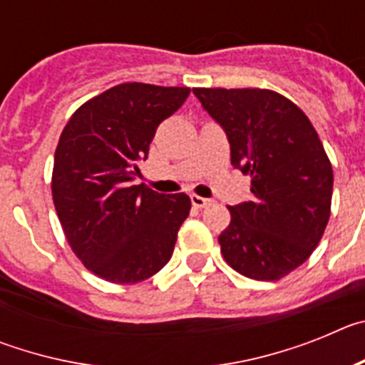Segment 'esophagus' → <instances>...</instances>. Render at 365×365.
<instances>
[{"label": "esophagus", "instance_id": "obj_1", "mask_svg": "<svg viewBox=\"0 0 365 365\" xmlns=\"http://www.w3.org/2000/svg\"><path fill=\"white\" fill-rule=\"evenodd\" d=\"M192 205L195 206V208H206L208 205H212L210 199H205V197H199V195H192Z\"/></svg>", "mask_w": 365, "mask_h": 365}]
</instances>
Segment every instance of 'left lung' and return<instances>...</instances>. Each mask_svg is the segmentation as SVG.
<instances>
[{
  "label": "left lung",
  "instance_id": "8db88e82",
  "mask_svg": "<svg viewBox=\"0 0 365 365\" xmlns=\"http://www.w3.org/2000/svg\"><path fill=\"white\" fill-rule=\"evenodd\" d=\"M227 133L232 166L250 175L252 197L228 206L219 235L228 265L274 282L320 243L331 215L333 168L307 115L269 89H193Z\"/></svg>",
  "mask_w": 365,
  "mask_h": 365
}]
</instances>
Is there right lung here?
<instances>
[{"mask_svg":"<svg viewBox=\"0 0 365 365\" xmlns=\"http://www.w3.org/2000/svg\"><path fill=\"white\" fill-rule=\"evenodd\" d=\"M188 95V87L120 83L80 106L60 135L54 208L73 252L100 278L138 283L172 257L190 197L133 180L159 124Z\"/></svg>","mask_w":365,"mask_h":365,"instance_id":"right-lung-1","label":"right lung"}]
</instances>
